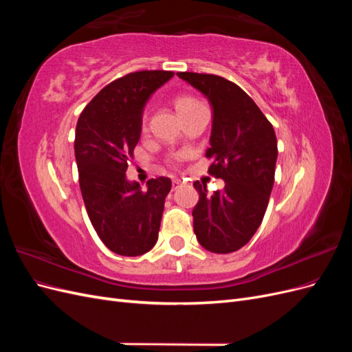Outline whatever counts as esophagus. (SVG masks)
I'll return each instance as SVG.
<instances>
[{"mask_svg":"<svg viewBox=\"0 0 352 352\" xmlns=\"http://www.w3.org/2000/svg\"><path fill=\"white\" fill-rule=\"evenodd\" d=\"M180 185H182V180H180V179H173V180H172V189H173V190L179 189Z\"/></svg>","mask_w":352,"mask_h":352,"instance_id":"1","label":"esophagus"}]
</instances>
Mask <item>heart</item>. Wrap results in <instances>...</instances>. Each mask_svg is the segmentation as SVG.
<instances>
[{
  "mask_svg": "<svg viewBox=\"0 0 352 352\" xmlns=\"http://www.w3.org/2000/svg\"><path fill=\"white\" fill-rule=\"evenodd\" d=\"M201 104H202L201 101H198L194 97H189V95H180V97H177L176 101H175L176 110L179 111L180 116H184L188 111L194 110L195 107H198V105H201ZM148 120H150V114H148V110H144L142 114H141V123H140L142 133H145L148 131Z\"/></svg>",
  "mask_w": 352,
  "mask_h": 352,
  "instance_id": "b5f03b06",
  "label": "heart"
}]
</instances>
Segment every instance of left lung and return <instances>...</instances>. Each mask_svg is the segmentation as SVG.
Segmentation results:
<instances>
[{"label": "left lung", "mask_w": 352, "mask_h": 352, "mask_svg": "<svg viewBox=\"0 0 352 352\" xmlns=\"http://www.w3.org/2000/svg\"><path fill=\"white\" fill-rule=\"evenodd\" d=\"M212 105V129L206 157L208 175L225 180V188L199 194L194 232L206 250L217 254L238 251L260 228L274 184L278 141L272 123L250 95L217 74L179 72Z\"/></svg>", "instance_id": "left-lung-1"}]
</instances>
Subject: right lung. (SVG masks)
Wrapping results in <instances>:
<instances>
[{
  "mask_svg": "<svg viewBox=\"0 0 352 352\" xmlns=\"http://www.w3.org/2000/svg\"><path fill=\"white\" fill-rule=\"evenodd\" d=\"M167 70L127 73L102 88L83 109L76 124L80 192L92 226L110 251L136 257L158 238L164 201L172 180H148L142 190L126 177L141 136V114L148 97L173 76Z\"/></svg>",
  "mask_w": 352,
  "mask_h": 352,
  "instance_id": "add662e5",
  "label": "right lung"
}]
</instances>
